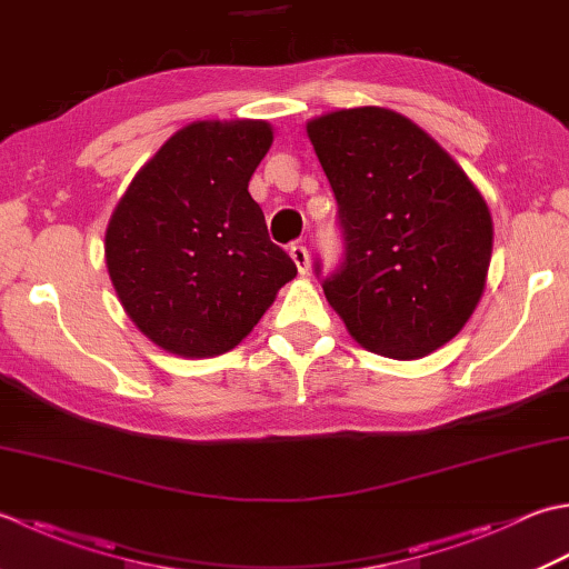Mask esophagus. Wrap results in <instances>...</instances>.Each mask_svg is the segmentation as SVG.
Returning a JSON list of instances; mask_svg holds the SVG:
<instances>
[{"instance_id": "34e87169", "label": "esophagus", "mask_w": 569, "mask_h": 569, "mask_svg": "<svg viewBox=\"0 0 569 569\" xmlns=\"http://www.w3.org/2000/svg\"><path fill=\"white\" fill-rule=\"evenodd\" d=\"M291 259H293V263L298 266V271H300V273H306V271H308V266H310V256H308V249L303 247V243H293V247H291Z\"/></svg>"}]
</instances>
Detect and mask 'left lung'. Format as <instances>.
<instances>
[{
    "instance_id": "1",
    "label": "left lung",
    "mask_w": 569,
    "mask_h": 569,
    "mask_svg": "<svg viewBox=\"0 0 569 569\" xmlns=\"http://www.w3.org/2000/svg\"><path fill=\"white\" fill-rule=\"evenodd\" d=\"M345 241L328 303L370 352L417 360L447 345L483 296L493 221L441 144L387 108L308 122ZM320 276V263H316Z\"/></svg>"
}]
</instances>
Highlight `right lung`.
Segmentation results:
<instances>
[{
    "label": "right lung",
    "instance_id": "add662e5",
    "mask_svg": "<svg viewBox=\"0 0 569 569\" xmlns=\"http://www.w3.org/2000/svg\"><path fill=\"white\" fill-rule=\"evenodd\" d=\"M273 142L263 120H199L132 177L106 229V266L130 320L182 358L249 336L296 276L249 180Z\"/></svg>",
    "mask_w": 569,
    "mask_h": 569
}]
</instances>
